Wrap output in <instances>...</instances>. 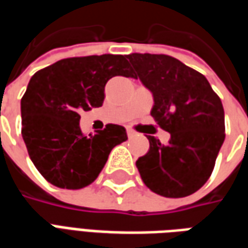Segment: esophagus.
Segmentation results:
<instances>
[{
    "label": "esophagus",
    "instance_id": "esophagus-1",
    "mask_svg": "<svg viewBox=\"0 0 248 248\" xmlns=\"http://www.w3.org/2000/svg\"><path fill=\"white\" fill-rule=\"evenodd\" d=\"M127 137H129V138H133V137H135V131H134V130L127 129Z\"/></svg>",
    "mask_w": 248,
    "mask_h": 248
}]
</instances>
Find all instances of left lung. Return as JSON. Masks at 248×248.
Returning a JSON list of instances; mask_svg holds the SVG:
<instances>
[{
    "mask_svg": "<svg viewBox=\"0 0 248 248\" xmlns=\"http://www.w3.org/2000/svg\"><path fill=\"white\" fill-rule=\"evenodd\" d=\"M154 97L151 117L170 133L166 146L149 137L150 150L138 158L140 178L151 191L183 198L207 182L224 140V110L206 77L166 54L127 56Z\"/></svg>",
    "mask_w": 248,
    "mask_h": 248,
    "instance_id": "1",
    "label": "left lung"
}]
</instances>
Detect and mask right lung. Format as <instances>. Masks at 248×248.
I'll list each match as a JSON object with an SVG mask.
<instances>
[{
    "mask_svg": "<svg viewBox=\"0 0 248 248\" xmlns=\"http://www.w3.org/2000/svg\"><path fill=\"white\" fill-rule=\"evenodd\" d=\"M127 56L65 58L31 77L21 99L22 138L31 162L47 182L69 190L93 183L114 146L127 140L124 126L106 124L95 135L79 127V111L102 106L105 86L131 77Z\"/></svg>",
    "mask_w": 248,
    "mask_h": 248,
    "instance_id": "1",
    "label": "right lung"
}]
</instances>
